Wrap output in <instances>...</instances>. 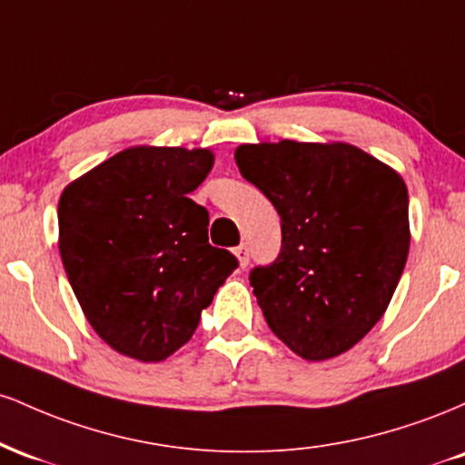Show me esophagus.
Returning a JSON list of instances; mask_svg holds the SVG:
<instances>
[{"label": "esophagus", "mask_w": 465, "mask_h": 465, "mask_svg": "<svg viewBox=\"0 0 465 465\" xmlns=\"http://www.w3.org/2000/svg\"><path fill=\"white\" fill-rule=\"evenodd\" d=\"M233 253H236L240 269H244V266L249 264V251H247V247H244V244H240V247H236V251H233Z\"/></svg>", "instance_id": "1"}]
</instances>
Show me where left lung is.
<instances>
[{
    "label": "left lung",
    "mask_w": 465,
    "mask_h": 465,
    "mask_svg": "<svg viewBox=\"0 0 465 465\" xmlns=\"http://www.w3.org/2000/svg\"><path fill=\"white\" fill-rule=\"evenodd\" d=\"M233 157L282 218L280 255L249 275L269 328L306 361L351 350L407 264L404 179L345 142L242 143Z\"/></svg>",
    "instance_id": "1"
}]
</instances>
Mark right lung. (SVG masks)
<instances>
[{"label": "right lung", "instance_id": "right-lung-1", "mask_svg": "<svg viewBox=\"0 0 465 465\" xmlns=\"http://www.w3.org/2000/svg\"><path fill=\"white\" fill-rule=\"evenodd\" d=\"M210 148L131 146L74 179L58 201V251L74 295L109 348L159 362L185 345L238 260L207 242L190 199Z\"/></svg>", "mask_w": 465, "mask_h": 465}]
</instances>
